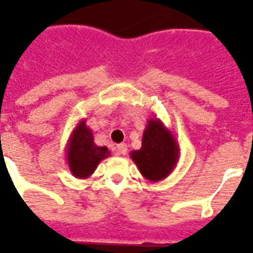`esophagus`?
Segmentation results:
<instances>
[{"label": "esophagus", "mask_w": 253, "mask_h": 253, "mask_svg": "<svg viewBox=\"0 0 253 253\" xmlns=\"http://www.w3.org/2000/svg\"><path fill=\"white\" fill-rule=\"evenodd\" d=\"M115 151V155H126L127 154V146L125 143L122 144H118V146L114 148Z\"/></svg>", "instance_id": "34e87169"}]
</instances>
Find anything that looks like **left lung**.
<instances>
[{"label": "left lung", "instance_id": "left-lung-1", "mask_svg": "<svg viewBox=\"0 0 253 253\" xmlns=\"http://www.w3.org/2000/svg\"><path fill=\"white\" fill-rule=\"evenodd\" d=\"M130 158L150 182L164 180L176 168L180 147L176 138L159 118L147 121L140 150L131 151Z\"/></svg>", "mask_w": 253, "mask_h": 253}]
</instances>
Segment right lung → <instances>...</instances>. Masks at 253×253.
<instances>
[{"label": "right lung", "instance_id": "right-lung-1", "mask_svg": "<svg viewBox=\"0 0 253 253\" xmlns=\"http://www.w3.org/2000/svg\"><path fill=\"white\" fill-rule=\"evenodd\" d=\"M65 156L73 176L76 178H87L103 159L110 156V151L107 147L95 146L93 132L86 126V119L84 118L77 123L69 136Z\"/></svg>", "mask_w": 253, "mask_h": 253}]
</instances>
